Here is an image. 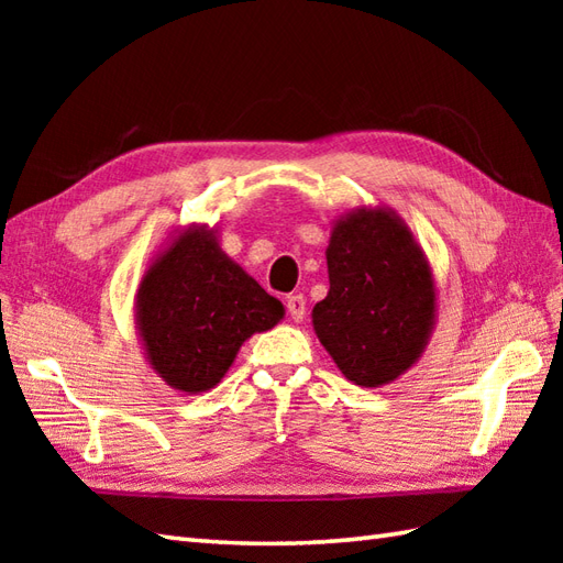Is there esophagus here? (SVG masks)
Listing matches in <instances>:
<instances>
[{"instance_id": "esophagus-1", "label": "esophagus", "mask_w": 563, "mask_h": 563, "mask_svg": "<svg viewBox=\"0 0 563 563\" xmlns=\"http://www.w3.org/2000/svg\"><path fill=\"white\" fill-rule=\"evenodd\" d=\"M285 307H288V314H290V319H292V321H297V324H300V321L305 319V312H307V302H305V297H302V295H290L288 300H285Z\"/></svg>"}]
</instances>
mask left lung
I'll return each mask as SVG.
<instances>
[{
	"mask_svg": "<svg viewBox=\"0 0 563 563\" xmlns=\"http://www.w3.org/2000/svg\"><path fill=\"white\" fill-rule=\"evenodd\" d=\"M329 292L312 327L357 387H382L411 369L433 336L435 275L397 210L361 206L331 224Z\"/></svg>",
	"mask_w": 563,
	"mask_h": 563,
	"instance_id": "left-lung-1",
	"label": "left lung"
}]
</instances>
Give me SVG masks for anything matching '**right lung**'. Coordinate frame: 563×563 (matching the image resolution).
<instances>
[{
    "label": "right lung",
    "mask_w": 563,
    "mask_h": 563,
    "mask_svg": "<svg viewBox=\"0 0 563 563\" xmlns=\"http://www.w3.org/2000/svg\"><path fill=\"white\" fill-rule=\"evenodd\" d=\"M285 317L275 300L220 246L218 227L176 230L142 275L135 329L147 365L172 389H212L254 333Z\"/></svg>",
    "instance_id": "1"
}]
</instances>
